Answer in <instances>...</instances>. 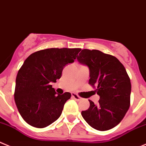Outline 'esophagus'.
I'll list each match as a JSON object with an SVG mask.
<instances>
[{
  "mask_svg": "<svg viewBox=\"0 0 146 146\" xmlns=\"http://www.w3.org/2000/svg\"><path fill=\"white\" fill-rule=\"evenodd\" d=\"M71 95H72V98H73V99H76V100L79 101V100H81V98L79 96H78V95L76 94L75 93H72Z\"/></svg>",
  "mask_w": 146,
  "mask_h": 146,
  "instance_id": "34e87169",
  "label": "esophagus"
}]
</instances>
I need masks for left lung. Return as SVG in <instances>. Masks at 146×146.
Segmentation results:
<instances>
[{"mask_svg": "<svg viewBox=\"0 0 146 146\" xmlns=\"http://www.w3.org/2000/svg\"><path fill=\"white\" fill-rule=\"evenodd\" d=\"M78 61L89 69V84L97 87L100 99L81 115L90 126L100 131L110 130L122 121L130 107L131 83L124 65L115 57L97 50H81Z\"/></svg>", "mask_w": 146, "mask_h": 146, "instance_id": "obj_1", "label": "left lung"}]
</instances>
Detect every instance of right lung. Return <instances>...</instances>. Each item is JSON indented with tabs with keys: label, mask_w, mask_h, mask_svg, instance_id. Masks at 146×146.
Masks as SVG:
<instances>
[{
	"label": "right lung",
	"mask_w": 146,
	"mask_h": 146,
	"mask_svg": "<svg viewBox=\"0 0 146 146\" xmlns=\"http://www.w3.org/2000/svg\"><path fill=\"white\" fill-rule=\"evenodd\" d=\"M81 49L50 48L32 53L17 73L14 99L23 119L32 126L43 128L56 121L69 92L58 94L52 83L61 77L64 67L74 62Z\"/></svg>",
	"instance_id": "right-lung-1"
}]
</instances>
